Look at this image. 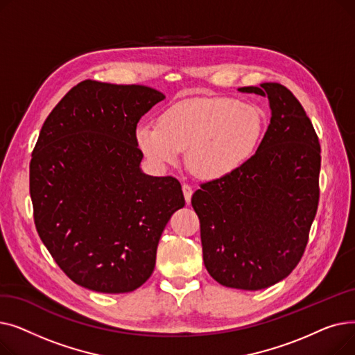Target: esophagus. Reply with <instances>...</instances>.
Returning <instances> with one entry per match:
<instances>
[{
    "label": "esophagus",
    "mask_w": 355,
    "mask_h": 355,
    "mask_svg": "<svg viewBox=\"0 0 355 355\" xmlns=\"http://www.w3.org/2000/svg\"><path fill=\"white\" fill-rule=\"evenodd\" d=\"M182 194H184V198H185V201H187V204H190V202H191V197H193V189H191V185L182 184Z\"/></svg>",
    "instance_id": "34e87169"
}]
</instances>
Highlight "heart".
<instances>
[{
    "mask_svg": "<svg viewBox=\"0 0 355 355\" xmlns=\"http://www.w3.org/2000/svg\"><path fill=\"white\" fill-rule=\"evenodd\" d=\"M256 106L229 98H198L168 107L159 123L137 126V144L157 166L174 165L187 149V164L202 180L239 171L256 153L263 134Z\"/></svg>",
    "mask_w": 355,
    "mask_h": 355,
    "instance_id": "b5f03b06",
    "label": "heart"
}]
</instances>
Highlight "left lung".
Returning a JSON list of instances; mask_svg holds the SVG:
<instances>
[{
  "label": "left lung",
  "mask_w": 355,
  "mask_h": 355,
  "mask_svg": "<svg viewBox=\"0 0 355 355\" xmlns=\"http://www.w3.org/2000/svg\"><path fill=\"white\" fill-rule=\"evenodd\" d=\"M272 110L256 154L234 174L201 184L204 266L220 285L245 291L285 279L305 252L320 200L321 146L302 105L281 83L240 87Z\"/></svg>",
  "instance_id": "left-lung-1"
}]
</instances>
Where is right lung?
<instances>
[{
  "mask_svg": "<svg viewBox=\"0 0 355 355\" xmlns=\"http://www.w3.org/2000/svg\"><path fill=\"white\" fill-rule=\"evenodd\" d=\"M161 92L83 80L50 112L30 161L37 233L74 284L132 292L155 268L159 237L184 207L174 177L141 171L137 125Z\"/></svg>",
  "mask_w": 355,
  "mask_h": 355,
  "instance_id": "add662e5",
  "label": "right lung"
}]
</instances>
